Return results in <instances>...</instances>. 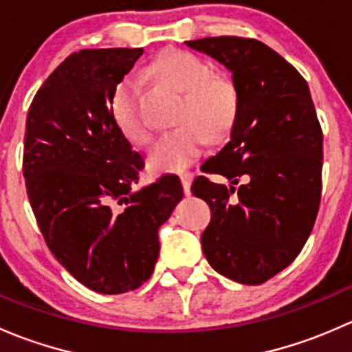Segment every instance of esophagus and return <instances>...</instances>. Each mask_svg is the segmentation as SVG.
I'll return each mask as SVG.
<instances>
[{
  "mask_svg": "<svg viewBox=\"0 0 352 352\" xmlns=\"http://www.w3.org/2000/svg\"><path fill=\"white\" fill-rule=\"evenodd\" d=\"M180 180H182L184 194H186V196H190V182H192V173L182 172L180 173Z\"/></svg>",
  "mask_w": 352,
  "mask_h": 352,
  "instance_id": "1",
  "label": "esophagus"
}]
</instances>
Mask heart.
<instances>
[{"label": "heart", "mask_w": 352, "mask_h": 352, "mask_svg": "<svg viewBox=\"0 0 352 352\" xmlns=\"http://www.w3.org/2000/svg\"><path fill=\"white\" fill-rule=\"evenodd\" d=\"M150 73L158 83L179 94L180 102L173 116L179 127L156 141L148 162L156 172H179L202 153L206 138L216 143L232 134L242 109V95L233 78L214 74L208 63L190 52L162 56ZM112 109L127 140L136 144L150 141V124L141 110V87L136 80L120 81Z\"/></svg>", "instance_id": "heart-1"}]
</instances>
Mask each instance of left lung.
<instances>
[{"label":"left lung","mask_w":352,"mask_h":352,"mask_svg":"<svg viewBox=\"0 0 352 352\" xmlns=\"http://www.w3.org/2000/svg\"><path fill=\"white\" fill-rule=\"evenodd\" d=\"M187 45L230 71L242 95L232 140L202 165L239 188L196 177L211 221L201 243L214 271L262 285L286 269L307 243L322 196L324 134L305 78L257 38L221 35Z\"/></svg>","instance_id":"obj_1"}]
</instances>
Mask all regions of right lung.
<instances>
[{
	"instance_id": "add662e5",
	"label": "right lung",
	"mask_w": 352,
	"mask_h": 352,
	"mask_svg": "<svg viewBox=\"0 0 352 352\" xmlns=\"http://www.w3.org/2000/svg\"><path fill=\"white\" fill-rule=\"evenodd\" d=\"M136 49H83L42 83L27 113L23 179L59 264L102 294L138 289L160 255L158 228L184 196L177 175L136 190L144 160L113 117Z\"/></svg>"
}]
</instances>
